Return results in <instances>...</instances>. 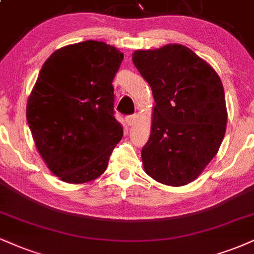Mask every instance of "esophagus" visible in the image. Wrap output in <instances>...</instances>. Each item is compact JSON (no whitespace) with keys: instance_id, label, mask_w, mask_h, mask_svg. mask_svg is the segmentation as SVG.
I'll use <instances>...</instances> for the list:
<instances>
[{"instance_id":"34e87169","label":"esophagus","mask_w":254,"mask_h":254,"mask_svg":"<svg viewBox=\"0 0 254 254\" xmlns=\"http://www.w3.org/2000/svg\"><path fill=\"white\" fill-rule=\"evenodd\" d=\"M136 116L133 115V116H129V117H127L125 118V122H127V124L129 125V127H132L133 124L136 123Z\"/></svg>"}]
</instances>
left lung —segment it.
I'll return each mask as SVG.
<instances>
[{
    "label": "left lung",
    "instance_id": "8db88e82",
    "mask_svg": "<svg viewBox=\"0 0 254 254\" xmlns=\"http://www.w3.org/2000/svg\"><path fill=\"white\" fill-rule=\"evenodd\" d=\"M132 61L156 103L150 137L142 149L145 173L167 186L188 185L224 139L227 109L221 79L182 45L135 51Z\"/></svg>",
    "mask_w": 254,
    "mask_h": 254
}]
</instances>
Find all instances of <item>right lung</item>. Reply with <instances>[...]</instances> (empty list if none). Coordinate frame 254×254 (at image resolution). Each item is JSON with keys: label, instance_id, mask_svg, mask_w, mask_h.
Wrapping results in <instances>:
<instances>
[{"label": "right lung", "instance_id": "1", "mask_svg": "<svg viewBox=\"0 0 254 254\" xmlns=\"http://www.w3.org/2000/svg\"><path fill=\"white\" fill-rule=\"evenodd\" d=\"M115 46L87 40L45 61L27 102V122L46 166L61 181L99 177L123 137L114 116V80L122 60Z\"/></svg>", "mask_w": 254, "mask_h": 254}]
</instances>
